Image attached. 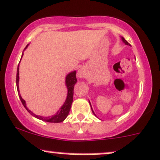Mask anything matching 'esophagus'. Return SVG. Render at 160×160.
Wrapping results in <instances>:
<instances>
[{
	"label": "esophagus",
	"mask_w": 160,
	"mask_h": 160,
	"mask_svg": "<svg viewBox=\"0 0 160 160\" xmlns=\"http://www.w3.org/2000/svg\"><path fill=\"white\" fill-rule=\"evenodd\" d=\"M86 76V72H85V69L84 68H80L78 71V77L80 78H84Z\"/></svg>",
	"instance_id": "obj_1"
}]
</instances>
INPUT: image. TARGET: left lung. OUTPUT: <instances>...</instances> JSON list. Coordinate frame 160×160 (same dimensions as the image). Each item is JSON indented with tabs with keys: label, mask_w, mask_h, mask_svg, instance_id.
Segmentation results:
<instances>
[{
	"label": "left lung",
	"mask_w": 160,
	"mask_h": 160,
	"mask_svg": "<svg viewBox=\"0 0 160 160\" xmlns=\"http://www.w3.org/2000/svg\"><path fill=\"white\" fill-rule=\"evenodd\" d=\"M121 39H122V41H123V42H124L126 45H127V46H130V44H129V43L128 42H127V41L126 40V39H125L124 38H123V37H121ZM89 103H90V106H91V102H90V101H89ZM91 110H92V112H93V114H94V115H96L95 113H94V112H93V109H92V107H91Z\"/></svg>",
	"instance_id": "8db88e82"
}]
</instances>
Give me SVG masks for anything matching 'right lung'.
<instances>
[{"label":"right lung","instance_id":"right-lung-1","mask_svg":"<svg viewBox=\"0 0 160 160\" xmlns=\"http://www.w3.org/2000/svg\"><path fill=\"white\" fill-rule=\"evenodd\" d=\"M28 44L27 46L25 47L24 49L28 48ZM22 56H23V54H22ZM76 71H72V72H69L68 75H67V77H66V86L67 88V91H68V93H67V99H66L65 102L63 103V105L61 107L58 112L56 113L54 115L50 116V117H42V116L37 115L34 113L31 112V110H29L28 108V107L26 106V102L25 101L22 99V97H21L20 93H19V88H18V81H19V64L18 66V68H17V73H16V87H17V91H18V96H19V98L21 102H22V105H23L24 108L27 109V111L29 112L31 115H33V117L38 118V119L41 120V121H46V122H49V123H61V122H63L66 119V118L68 116L69 111H70L71 106H72V102L73 100V90H74V85L76 84L77 82L76 79Z\"/></svg>","mask_w":160,"mask_h":160}]
</instances>
